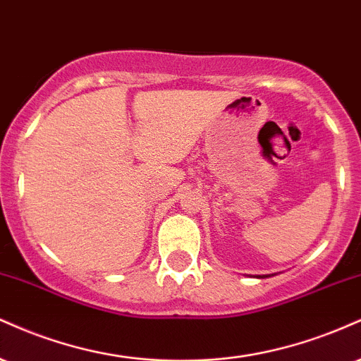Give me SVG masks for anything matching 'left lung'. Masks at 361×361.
<instances>
[{
  "instance_id": "1",
  "label": "left lung",
  "mask_w": 361,
  "mask_h": 361,
  "mask_svg": "<svg viewBox=\"0 0 361 361\" xmlns=\"http://www.w3.org/2000/svg\"><path fill=\"white\" fill-rule=\"evenodd\" d=\"M264 277H269V275H264ZM258 279H260V277H258Z\"/></svg>"
}]
</instances>
